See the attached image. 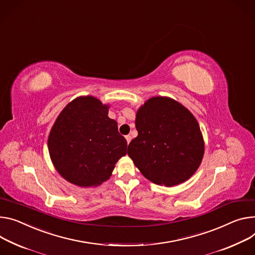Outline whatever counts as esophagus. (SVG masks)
Returning a JSON list of instances; mask_svg holds the SVG:
<instances>
[{"mask_svg": "<svg viewBox=\"0 0 255 255\" xmlns=\"http://www.w3.org/2000/svg\"><path fill=\"white\" fill-rule=\"evenodd\" d=\"M126 140H127V143L129 144L131 141V135H126Z\"/></svg>", "mask_w": 255, "mask_h": 255, "instance_id": "34e87169", "label": "esophagus"}]
</instances>
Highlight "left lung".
I'll return each instance as SVG.
<instances>
[{"instance_id":"8db88e82","label":"left lung","mask_w":255,"mask_h":255,"mask_svg":"<svg viewBox=\"0 0 255 255\" xmlns=\"http://www.w3.org/2000/svg\"><path fill=\"white\" fill-rule=\"evenodd\" d=\"M137 137L127 153L141 174L157 185L175 186L198 169L204 152L199 125L178 102L149 99L136 114Z\"/></svg>"}]
</instances>
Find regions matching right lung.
Here are the masks:
<instances>
[{
    "label": "right lung",
    "instance_id": "obj_1",
    "mask_svg": "<svg viewBox=\"0 0 255 255\" xmlns=\"http://www.w3.org/2000/svg\"><path fill=\"white\" fill-rule=\"evenodd\" d=\"M109 106L94 97L68 104L50 136L49 152L59 174L80 187L97 186L112 175L127 153V141L118 124L108 117Z\"/></svg>",
    "mask_w": 255,
    "mask_h": 255
}]
</instances>
